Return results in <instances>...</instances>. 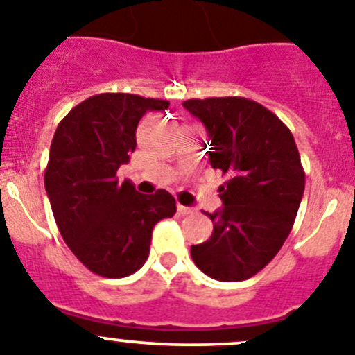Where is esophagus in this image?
<instances>
[{"mask_svg":"<svg viewBox=\"0 0 355 355\" xmlns=\"http://www.w3.org/2000/svg\"><path fill=\"white\" fill-rule=\"evenodd\" d=\"M177 211H178V215H191V213H194V209L189 208V206L178 205L177 206Z\"/></svg>","mask_w":355,"mask_h":355,"instance_id":"esophagus-1","label":"esophagus"}]
</instances>
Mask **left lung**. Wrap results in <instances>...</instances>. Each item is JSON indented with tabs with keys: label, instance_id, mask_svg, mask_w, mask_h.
<instances>
[{
	"label": "left lung",
	"instance_id": "1",
	"mask_svg": "<svg viewBox=\"0 0 355 355\" xmlns=\"http://www.w3.org/2000/svg\"><path fill=\"white\" fill-rule=\"evenodd\" d=\"M184 107L209 137V164L227 180L223 206L206 213L208 241L191 246L194 263L216 281H244L269 263L297 218L305 171L290 128L274 112L244 97L191 98Z\"/></svg>",
	"mask_w": 355,
	"mask_h": 355
}]
</instances>
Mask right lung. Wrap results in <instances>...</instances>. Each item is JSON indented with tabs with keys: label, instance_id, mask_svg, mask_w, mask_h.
Instances as JSON below:
<instances>
[{
	"label": "right lung",
	"instance_id": "add662e5",
	"mask_svg": "<svg viewBox=\"0 0 355 355\" xmlns=\"http://www.w3.org/2000/svg\"><path fill=\"white\" fill-rule=\"evenodd\" d=\"M170 102L132 94H98L71 109L50 147L44 189L65 244L94 274L126 277L146 263L153 229L177 211L164 189L146 196L116 173L137 147L147 111Z\"/></svg>",
	"mask_w": 355,
	"mask_h": 355
}]
</instances>
